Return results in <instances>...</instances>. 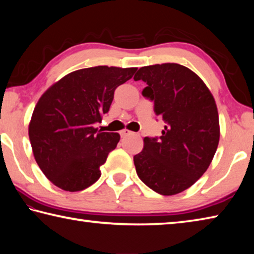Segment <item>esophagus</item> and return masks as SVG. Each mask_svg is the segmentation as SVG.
Returning a JSON list of instances; mask_svg holds the SVG:
<instances>
[{
    "label": "esophagus",
    "instance_id": "34e87169",
    "mask_svg": "<svg viewBox=\"0 0 254 254\" xmlns=\"http://www.w3.org/2000/svg\"><path fill=\"white\" fill-rule=\"evenodd\" d=\"M132 131H130V130H127V128H124V130H122L121 131V135L122 136H127V135H130V134H132Z\"/></svg>",
    "mask_w": 254,
    "mask_h": 254
}]
</instances>
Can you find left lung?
<instances>
[{
  "instance_id": "1",
  "label": "left lung",
  "mask_w": 254,
  "mask_h": 254,
  "mask_svg": "<svg viewBox=\"0 0 254 254\" xmlns=\"http://www.w3.org/2000/svg\"><path fill=\"white\" fill-rule=\"evenodd\" d=\"M147 87L154 113L167 123L160 139L145 136L133 157L139 178L158 194L171 196L192 186L212 162L220 142V121L212 93L198 75L179 64L140 68L134 80Z\"/></svg>"
}]
</instances>
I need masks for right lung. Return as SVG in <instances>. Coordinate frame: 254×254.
Segmentation results:
<instances>
[{"instance_id": "obj_1", "label": "right lung", "mask_w": 254, "mask_h": 254, "mask_svg": "<svg viewBox=\"0 0 254 254\" xmlns=\"http://www.w3.org/2000/svg\"><path fill=\"white\" fill-rule=\"evenodd\" d=\"M137 68L97 66L75 70L42 94L29 123L34 159L55 186L79 191L97 182L101 166L117 148L119 133L94 123L109 112L118 86Z\"/></svg>"}]
</instances>
